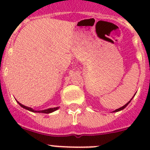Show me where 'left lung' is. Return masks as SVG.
<instances>
[{
  "instance_id": "8db88e82",
  "label": "left lung",
  "mask_w": 150,
  "mask_h": 150,
  "mask_svg": "<svg viewBox=\"0 0 150 150\" xmlns=\"http://www.w3.org/2000/svg\"><path fill=\"white\" fill-rule=\"evenodd\" d=\"M135 95H134V96H135ZM133 97H134V96H133ZM133 97H132V98H133ZM132 98L131 99V100H130V101H128V102L127 103H126L125 105H124L123 107H120V108H118V109L115 110H114V111H113V112H118V111H121V110H124V109H125V107H127V106H128V104H129V103L131 102V100H132Z\"/></svg>"
}]
</instances>
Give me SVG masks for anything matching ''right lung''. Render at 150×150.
Here are the masks:
<instances>
[{
	"mask_svg": "<svg viewBox=\"0 0 150 150\" xmlns=\"http://www.w3.org/2000/svg\"><path fill=\"white\" fill-rule=\"evenodd\" d=\"M18 104H19L22 107H23L24 109L28 110H29V111L35 112V113H43V114H50V113H52V112H54V111H55V110H57L59 108V107H54V108H49V109L43 110H33V108H31V107H26V106H24L23 104H21L19 102H18Z\"/></svg>",
	"mask_w": 150,
	"mask_h": 150,
	"instance_id": "obj_1",
	"label": "right lung"
}]
</instances>
